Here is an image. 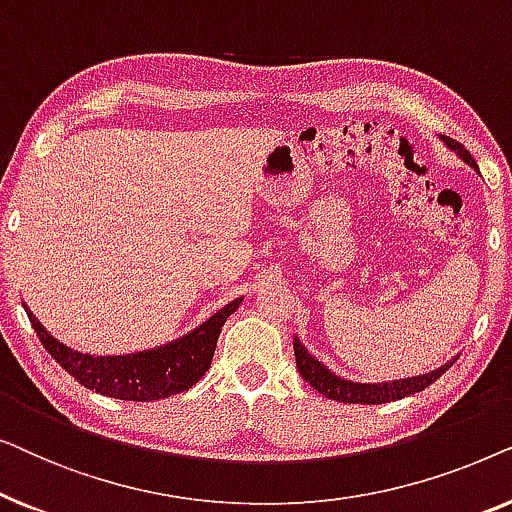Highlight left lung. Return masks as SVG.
Instances as JSON below:
<instances>
[{
	"label": "left lung",
	"mask_w": 512,
	"mask_h": 512,
	"mask_svg": "<svg viewBox=\"0 0 512 512\" xmlns=\"http://www.w3.org/2000/svg\"><path fill=\"white\" fill-rule=\"evenodd\" d=\"M443 142L450 146L452 151H457L459 158H464L468 165L478 170V165H475L471 153H468L464 146L457 142V139L443 137ZM293 354H296L298 373L303 375V380L310 382L312 387L319 391V394L331 398V401L361 403V405H382V403H391V401H401V398H405V396H412V394H417V391H424L454 363V361H450V363H445L443 368L431 370V373L419 375V377H408V380L382 382V384H361V382L342 380V377L333 375L331 370L324 366V363L317 361L310 352H307L305 345H300L298 338H293Z\"/></svg>",
	"instance_id": "8db88e82"
}]
</instances>
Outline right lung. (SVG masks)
I'll return each mask as SVG.
<instances>
[{
    "instance_id": "obj_1",
    "label": "right lung",
    "mask_w": 512,
    "mask_h": 512,
    "mask_svg": "<svg viewBox=\"0 0 512 512\" xmlns=\"http://www.w3.org/2000/svg\"><path fill=\"white\" fill-rule=\"evenodd\" d=\"M240 303L242 298H237L221 307L193 333L170 342V345L128 356H90L74 352L41 326L30 307H23L46 352L83 387L109 398H121V401H158V398L191 389L207 373L212 366L221 328Z\"/></svg>"
}]
</instances>
